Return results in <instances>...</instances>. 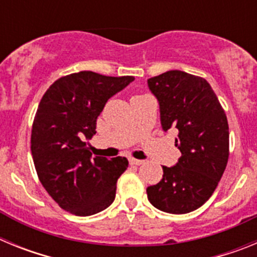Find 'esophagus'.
<instances>
[{"instance_id": "1", "label": "esophagus", "mask_w": 257, "mask_h": 257, "mask_svg": "<svg viewBox=\"0 0 257 257\" xmlns=\"http://www.w3.org/2000/svg\"><path fill=\"white\" fill-rule=\"evenodd\" d=\"M128 162H130V165H134V166H140L144 163V161L143 160H136V158H128Z\"/></svg>"}]
</instances>
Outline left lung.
<instances>
[{
  "instance_id": "1",
  "label": "left lung",
  "mask_w": 257,
  "mask_h": 257,
  "mask_svg": "<svg viewBox=\"0 0 257 257\" xmlns=\"http://www.w3.org/2000/svg\"><path fill=\"white\" fill-rule=\"evenodd\" d=\"M160 104L161 126L179 131L175 145L181 157L162 166V180L147 188L152 205L163 212L188 213L201 207L216 189L229 157L225 112L205 78L169 70L148 79Z\"/></svg>"
}]
</instances>
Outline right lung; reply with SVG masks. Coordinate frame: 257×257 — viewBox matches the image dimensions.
Returning <instances> with one entry per match:
<instances>
[{
    "label": "right lung",
    "mask_w": 257,
    "mask_h": 257,
    "mask_svg": "<svg viewBox=\"0 0 257 257\" xmlns=\"http://www.w3.org/2000/svg\"><path fill=\"white\" fill-rule=\"evenodd\" d=\"M83 70L61 77L42 96L32 127L31 151L41 184L63 210L90 216L112 205L124 157H92L85 139L108 99L134 81Z\"/></svg>",
    "instance_id": "obj_1"
}]
</instances>
